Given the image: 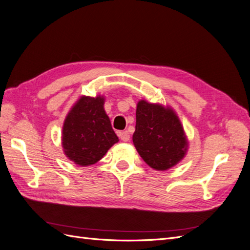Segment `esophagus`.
<instances>
[{
	"instance_id": "esophagus-1",
	"label": "esophagus",
	"mask_w": 250,
	"mask_h": 250,
	"mask_svg": "<svg viewBox=\"0 0 250 250\" xmlns=\"http://www.w3.org/2000/svg\"><path fill=\"white\" fill-rule=\"evenodd\" d=\"M119 138L124 141V142H128L130 139V134L128 133V131H122V132H119Z\"/></svg>"
}]
</instances>
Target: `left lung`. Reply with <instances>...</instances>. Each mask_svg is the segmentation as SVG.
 <instances>
[{"label":"left lung","mask_w":250,"mask_h":250,"mask_svg":"<svg viewBox=\"0 0 250 250\" xmlns=\"http://www.w3.org/2000/svg\"><path fill=\"white\" fill-rule=\"evenodd\" d=\"M133 145L150 168L169 170L186 156L188 142L175 110L168 105L140 100Z\"/></svg>","instance_id":"1"}]
</instances>
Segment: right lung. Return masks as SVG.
<instances>
[{
  "label": "right lung",
  "instance_id": "obj_1",
  "mask_svg": "<svg viewBox=\"0 0 250 250\" xmlns=\"http://www.w3.org/2000/svg\"><path fill=\"white\" fill-rule=\"evenodd\" d=\"M105 98L81 96L64 119L62 145L69 160L81 167L99 162L119 142L104 109Z\"/></svg>",
  "mask_w": 250,
  "mask_h": 250
}]
</instances>
